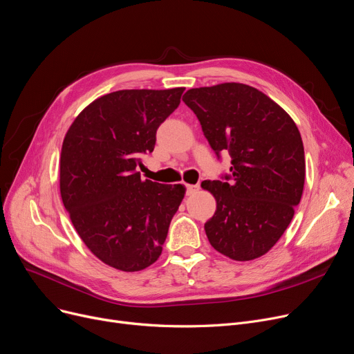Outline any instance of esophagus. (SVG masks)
Here are the masks:
<instances>
[{"mask_svg":"<svg viewBox=\"0 0 354 354\" xmlns=\"http://www.w3.org/2000/svg\"><path fill=\"white\" fill-rule=\"evenodd\" d=\"M199 191V185H187V194L194 195Z\"/></svg>","mask_w":354,"mask_h":354,"instance_id":"obj_1","label":"esophagus"}]
</instances>
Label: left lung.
I'll return each mask as SVG.
<instances>
[{"label":"left lung","mask_w":354,"mask_h":354,"mask_svg":"<svg viewBox=\"0 0 354 354\" xmlns=\"http://www.w3.org/2000/svg\"><path fill=\"white\" fill-rule=\"evenodd\" d=\"M182 100L211 149L232 156L224 180L201 183L217 201L204 225L211 245L237 262L266 254L292 221L304 191L305 155L297 124L262 91L239 82L192 88Z\"/></svg>","instance_id":"8db88e82"}]
</instances>
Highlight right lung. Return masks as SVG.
<instances>
[{"instance_id": "right-lung-1", "label": "right lung", "mask_w": 354, "mask_h": 354, "mask_svg": "<svg viewBox=\"0 0 354 354\" xmlns=\"http://www.w3.org/2000/svg\"><path fill=\"white\" fill-rule=\"evenodd\" d=\"M185 88L121 89L92 101L71 124L60 151V196L86 248L101 262L139 272L162 254L185 187L142 179V153Z\"/></svg>"}]
</instances>
